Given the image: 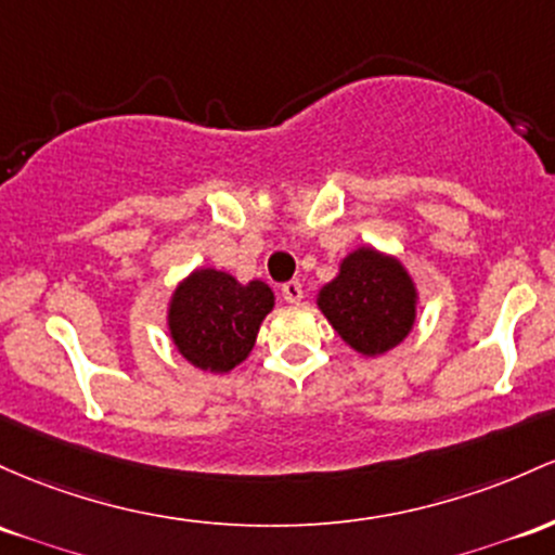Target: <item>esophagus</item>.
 I'll list each match as a JSON object with an SVG mask.
<instances>
[{"instance_id": "esophagus-1", "label": "esophagus", "mask_w": 555, "mask_h": 555, "mask_svg": "<svg viewBox=\"0 0 555 555\" xmlns=\"http://www.w3.org/2000/svg\"><path fill=\"white\" fill-rule=\"evenodd\" d=\"M282 297L289 302V306H300L302 300V284L300 282H287L282 287Z\"/></svg>"}]
</instances>
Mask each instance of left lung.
I'll list each match as a JSON object with an SVG mask.
<instances>
[{
  "mask_svg": "<svg viewBox=\"0 0 555 555\" xmlns=\"http://www.w3.org/2000/svg\"><path fill=\"white\" fill-rule=\"evenodd\" d=\"M315 306L345 345L376 358L413 332L418 287L398 255L361 245L339 260L337 276L319 289Z\"/></svg>",
  "mask_w": 555,
  "mask_h": 555,
  "instance_id": "obj_1",
  "label": "left lung"
}]
</instances>
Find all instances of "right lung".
<instances>
[{
    "label": "right lung",
    "mask_w": 555,
    "mask_h": 555,
    "mask_svg": "<svg viewBox=\"0 0 555 555\" xmlns=\"http://www.w3.org/2000/svg\"><path fill=\"white\" fill-rule=\"evenodd\" d=\"M273 302V289L260 279L242 284L227 271L199 266L170 292V343L194 369L229 374L253 352Z\"/></svg>",
    "instance_id": "obj_1"
}]
</instances>
